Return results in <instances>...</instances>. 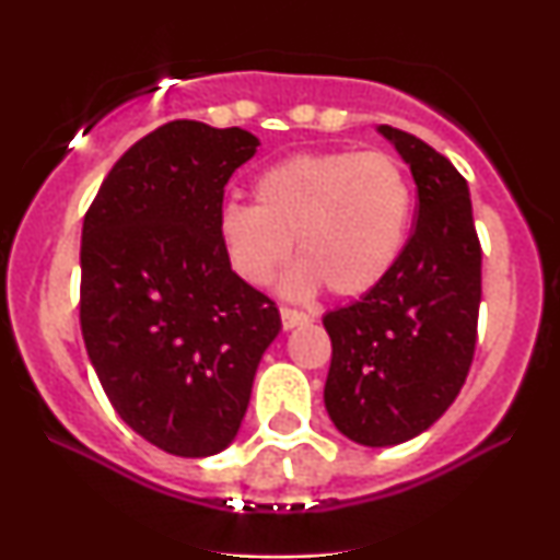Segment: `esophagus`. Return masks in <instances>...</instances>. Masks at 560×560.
I'll use <instances>...</instances> for the list:
<instances>
[{
	"instance_id": "34e87169",
	"label": "esophagus",
	"mask_w": 560,
	"mask_h": 560,
	"mask_svg": "<svg viewBox=\"0 0 560 560\" xmlns=\"http://www.w3.org/2000/svg\"><path fill=\"white\" fill-rule=\"evenodd\" d=\"M311 316L307 313L298 311V307H281V324H284V329H294V326H302V324H311Z\"/></svg>"
}]
</instances>
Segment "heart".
<instances>
[{"instance_id":"1","label":"heart","mask_w":560,"mask_h":560,"mask_svg":"<svg viewBox=\"0 0 560 560\" xmlns=\"http://www.w3.org/2000/svg\"><path fill=\"white\" fill-rule=\"evenodd\" d=\"M253 195L255 205L223 208L226 258L247 284L268 287L298 242L294 294H369L400 260L413 218L408 173L384 152H302L262 171Z\"/></svg>"}]
</instances>
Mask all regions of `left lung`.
<instances>
[{"label":"left lung","mask_w":560,"mask_h":560,"mask_svg":"<svg viewBox=\"0 0 560 560\" xmlns=\"http://www.w3.org/2000/svg\"><path fill=\"white\" fill-rule=\"evenodd\" d=\"M378 131L397 147L419 189L416 229L387 279L326 313L331 365L324 402L358 445L413 440L453 405L477 350L481 244L468 184L427 141Z\"/></svg>","instance_id":"8db88e82"}]
</instances>
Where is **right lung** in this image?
Instances as JSON below:
<instances>
[{"mask_svg": "<svg viewBox=\"0 0 560 560\" xmlns=\"http://www.w3.org/2000/svg\"><path fill=\"white\" fill-rule=\"evenodd\" d=\"M258 150L244 128L171 120L128 147L81 231V334L133 432L205 458L240 432L279 307L231 271L223 186Z\"/></svg>", "mask_w": 560, "mask_h": 560, "instance_id": "add662e5", "label": "right lung"}]
</instances>
